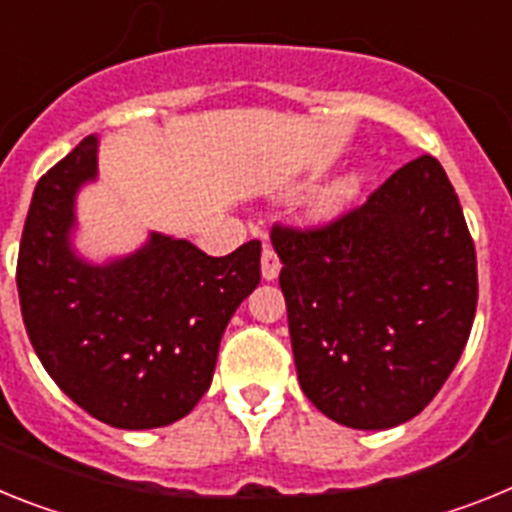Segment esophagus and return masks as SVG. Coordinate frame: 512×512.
<instances>
[{
  "label": "esophagus",
  "mask_w": 512,
  "mask_h": 512,
  "mask_svg": "<svg viewBox=\"0 0 512 512\" xmlns=\"http://www.w3.org/2000/svg\"><path fill=\"white\" fill-rule=\"evenodd\" d=\"M279 269H282V264H279V256L274 253L272 246H264V253H261V274H264L266 282H272V279H277Z\"/></svg>",
  "instance_id": "esophagus-1"
}]
</instances>
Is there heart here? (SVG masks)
Returning a JSON list of instances; mask_svg holds the SVG:
<instances>
[{
    "label": "heart",
    "instance_id": "b5f03b06",
    "mask_svg": "<svg viewBox=\"0 0 512 512\" xmlns=\"http://www.w3.org/2000/svg\"><path fill=\"white\" fill-rule=\"evenodd\" d=\"M357 189H360V178L357 176H347V178H342V181H336V183H331V186H326V189L321 191V196H318L316 214L326 217V214L339 212V209H342L344 204H347L349 199L357 194Z\"/></svg>",
    "mask_w": 512,
    "mask_h": 512
}]
</instances>
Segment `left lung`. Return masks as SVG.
Here are the masks:
<instances>
[{
	"label": "left lung",
	"mask_w": 512,
	"mask_h": 512,
	"mask_svg": "<svg viewBox=\"0 0 512 512\" xmlns=\"http://www.w3.org/2000/svg\"><path fill=\"white\" fill-rule=\"evenodd\" d=\"M292 355L318 412L355 430L417 417L476 313V251L443 165L414 157L321 227H272Z\"/></svg>",
	"instance_id": "left-lung-1"
}]
</instances>
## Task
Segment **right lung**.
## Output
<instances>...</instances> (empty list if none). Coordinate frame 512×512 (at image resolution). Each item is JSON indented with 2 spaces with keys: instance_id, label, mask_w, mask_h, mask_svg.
Wrapping results in <instances>:
<instances>
[{
  "instance_id": "obj_1",
  "label": "right lung",
  "mask_w": 512,
  "mask_h": 512,
  "mask_svg": "<svg viewBox=\"0 0 512 512\" xmlns=\"http://www.w3.org/2000/svg\"><path fill=\"white\" fill-rule=\"evenodd\" d=\"M98 173V137H85L41 176L17 256L25 331L56 386L121 430L165 427L212 383L222 331L261 279V243L207 256L189 240L152 233L106 266L69 248L74 194Z\"/></svg>"
}]
</instances>
